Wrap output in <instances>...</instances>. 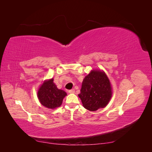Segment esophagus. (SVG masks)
Instances as JSON below:
<instances>
[{"mask_svg":"<svg viewBox=\"0 0 152 152\" xmlns=\"http://www.w3.org/2000/svg\"><path fill=\"white\" fill-rule=\"evenodd\" d=\"M69 93H75V90H74V89H70L69 91Z\"/></svg>","mask_w":152,"mask_h":152,"instance_id":"34e87169","label":"esophagus"}]
</instances>
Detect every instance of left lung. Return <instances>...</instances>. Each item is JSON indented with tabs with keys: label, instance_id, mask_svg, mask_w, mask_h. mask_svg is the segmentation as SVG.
Returning a JSON list of instances; mask_svg holds the SVG:
<instances>
[{
	"label": "left lung",
	"instance_id": "8db88e82",
	"mask_svg": "<svg viewBox=\"0 0 152 152\" xmlns=\"http://www.w3.org/2000/svg\"><path fill=\"white\" fill-rule=\"evenodd\" d=\"M112 95L110 80L104 72L93 70L83 80L78 96L83 107L90 111L104 108Z\"/></svg>",
	"mask_w": 152,
	"mask_h": 152
}]
</instances>
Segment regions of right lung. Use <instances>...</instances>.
<instances>
[{"label": "right lung", "instance_id": "right-lung-1", "mask_svg": "<svg viewBox=\"0 0 152 152\" xmlns=\"http://www.w3.org/2000/svg\"><path fill=\"white\" fill-rule=\"evenodd\" d=\"M38 98L40 103L45 107L55 109L62 104L63 100L66 95L63 90L59 89L53 83V79L46 80L42 83L38 93Z\"/></svg>", "mask_w": 152, "mask_h": 152}]
</instances>
